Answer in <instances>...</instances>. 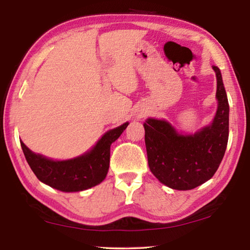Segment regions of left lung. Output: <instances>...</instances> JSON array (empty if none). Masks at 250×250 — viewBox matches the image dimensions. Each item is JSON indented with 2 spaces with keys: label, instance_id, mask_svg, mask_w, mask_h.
Masks as SVG:
<instances>
[{
  "label": "left lung",
  "instance_id": "1",
  "mask_svg": "<svg viewBox=\"0 0 250 250\" xmlns=\"http://www.w3.org/2000/svg\"><path fill=\"white\" fill-rule=\"evenodd\" d=\"M216 74L218 107L213 122L194 134H181L167 120L147 119L146 130L147 163L161 183L188 191L213 177L225 154L229 129V105L221 70Z\"/></svg>",
  "mask_w": 250,
  "mask_h": 250
}]
</instances>
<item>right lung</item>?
Returning a JSON list of instances; mask_svg holds the SVG:
<instances>
[{"label": "right lung", "mask_w": 250, "mask_h": 250, "mask_svg": "<svg viewBox=\"0 0 250 250\" xmlns=\"http://www.w3.org/2000/svg\"><path fill=\"white\" fill-rule=\"evenodd\" d=\"M129 122L105 132L90 151L75 159L54 161L32 152L21 142L28 166L44 184L62 192H79L101 183L110 163V146L128 126Z\"/></svg>", "instance_id": "right-lung-1"}]
</instances>
